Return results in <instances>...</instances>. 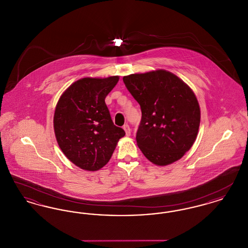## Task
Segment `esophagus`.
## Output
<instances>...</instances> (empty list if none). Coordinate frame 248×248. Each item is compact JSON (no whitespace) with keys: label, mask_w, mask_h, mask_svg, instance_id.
I'll return each mask as SVG.
<instances>
[{"label":"esophagus","mask_w":248,"mask_h":248,"mask_svg":"<svg viewBox=\"0 0 248 248\" xmlns=\"http://www.w3.org/2000/svg\"><path fill=\"white\" fill-rule=\"evenodd\" d=\"M124 130L125 131V134H126V136H130L131 135V129H130L129 125L127 124H125L124 125Z\"/></svg>","instance_id":"1"}]
</instances>
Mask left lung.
<instances>
[{
	"instance_id": "left-lung-1",
	"label": "left lung",
	"mask_w": 248,
	"mask_h": 248,
	"mask_svg": "<svg viewBox=\"0 0 248 248\" xmlns=\"http://www.w3.org/2000/svg\"><path fill=\"white\" fill-rule=\"evenodd\" d=\"M123 81L141 108L136 140L142 154L157 165L179 160L193 145L200 125L192 90L164 70L131 74Z\"/></svg>"
}]
</instances>
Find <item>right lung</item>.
I'll use <instances>...</instances> for the list:
<instances>
[{
  "label": "right lung",
  "instance_id": "obj_1",
  "mask_svg": "<svg viewBox=\"0 0 248 248\" xmlns=\"http://www.w3.org/2000/svg\"><path fill=\"white\" fill-rule=\"evenodd\" d=\"M118 81V76L78 80L62 94L56 107L54 129L59 148L84 170L102 168L125 135L114 125L105 103Z\"/></svg>",
  "mask_w": 248,
  "mask_h": 248
}]
</instances>
